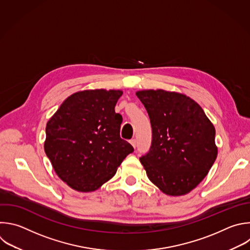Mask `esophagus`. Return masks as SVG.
Returning <instances> with one entry per match:
<instances>
[{
  "mask_svg": "<svg viewBox=\"0 0 250 250\" xmlns=\"http://www.w3.org/2000/svg\"><path fill=\"white\" fill-rule=\"evenodd\" d=\"M129 142H130V144L132 145V147H133V148H135V147H136V139H134V138H133V139H131Z\"/></svg>",
  "mask_w": 250,
  "mask_h": 250,
  "instance_id": "34e87169",
  "label": "esophagus"
}]
</instances>
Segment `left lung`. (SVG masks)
I'll return each instance as SVG.
<instances>
[{
    "mask_svg": "<svg viewBox=\"0 0 250 250\" xmlns=\"http://www.w3.org/2000/svg\"><path fill=\"white\" fill-rule=\"evenodd\" d=\"M152 126L149 152L140 162L149 180L165 194L186 195L207 176L218 148L215 127L190 97L163 89L136 92Z\"/></svg>",
    "mask_w": 250,
    "mask_h": 250,
    "instance_id": "1",
    "label": "left lung"
}]
</instances>
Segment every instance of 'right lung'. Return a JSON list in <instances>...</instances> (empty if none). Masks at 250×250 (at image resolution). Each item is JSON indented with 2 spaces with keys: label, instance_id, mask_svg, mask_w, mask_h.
<instances>
[{
  "label": "right lung",
  "instance_id": "obj_1",
  "mask_svg": "<svg viewBox=\"0 0 250 250\" xmlns=\"http://www.w3.org/2000/svg\"><path fill=\"white\" fill-rule=\"evenodd\" d=\"M122 90L94 89L68 96L46 125L44 150L69 188L91 192L111 180L133 147L120 136L115 106Z\"/></svg>",
  "mask_w": 250,
  "mask_h": 250
}]
</instances>
